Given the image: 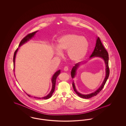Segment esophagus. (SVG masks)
<instances>
[{"instance_id": "esophagus-1", "label": "esophagus", "mask_w": 126, "mask_h": 126, "mask_svg": "<svg viewBox=\"0 0 126 126\" xmlns=\"http://www.w3.org/2000/svg\"><path fill=\"white\" fill-rule=\"evenodd\" d=\"M63 70L64 71H67L68 70V67H67V66H65V67H64V68H63Z\"/></svg>"}]
</instances>
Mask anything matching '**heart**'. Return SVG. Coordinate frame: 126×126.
I'll return each mask as SVG.
<instances>
[{
    "label": "heart",
    "instance_id": "b5f03b06",
    "mask_svg": "<svg viewBox=\"0 0 126 126\" xmlns=\"http://www.w3.org/2000/svg\"><path fill=\"white\" fill-rule=\"evenodd\" d=\"M56 52L58 55L61 51H67L69 58L71 61L77 62L84 58L89 48L87 39L83 36L75 34H70L61 38L57 44Z\"/></svg>",
    "mask_w": 126,
    "mask_h": 126
}]
</instances>
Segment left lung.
<instances>
[{
	"label": "left lung",
	"mask_w": 126,
	"mask_h": 126,
	"mask_svg": "<svg viewBox=\"0 0 126 126\" xmlns=\"http://www.w3.org/2000/svg\"><path fill=\"white\" fill-rule=\"evenodd\" d=\"M94 57H101L104 59V60L105 61L106 66V77L104 80V82H103L100 87L94 92L92 93L88 94H81L78 92L77 91V90H76L74 82H73L72 84H73V87L75 92L79 96H80V97H82L83 98L88 99V98H91L94 96L96 95L103 88L105 84H106V83L109 77L110 71H109V53H108L107 50H106V49L105 48L104 46H103L102 43L101 42L100 39L99 37L97 38L94 49L91 55L90 56V58H91ZM80 64V63H77L75 64V66H74L72 68V71L71 73V76H72V78H74L75 77V76H76V70L77 69V68L79 67Z\"/></svg>",
	"instance_id": "1"
}]
</instances>
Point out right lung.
Segmentation results:
<instances>
[{
  "instance_id": "add662e5",
  "label": "right lung",
  "mask_w": 126,
  "mask_h": 126,
  "mask_svg": "<svg viewBox=\"0 0 126 126\" xmlns=\"http://www.w3.org/2000/svg\"><path fill=\"white\" fill-rule=\"evenodd\" d=\"M37 32V31L35 32H32L31 33L28 34L27 35H26L24 38H23V39H22V40L21 41V42H20V43L19 44V47L21 45H22L23 44H24V43L27 42V41H28L29 40H30L32 37H33L34 35H35V34ZM18 50V48H17V50H15L14 54V56H13V63H14V65H15V57H16V53H17V51ZM60 70H59L58 71H57L54 75L52 76V79H51V82H52V89L51 90L50 93H49V94H48L47 96H45V97H41V98H39V97H34V98H37L38 99H47L49 98H50V97L52 96V94H53V93L54 92V90H55V83H56V80L57 79V76H58L59 74H60ZM27 95L29 96H31L30 95L28 94Z\"/></svg>"
}]
</instances>
